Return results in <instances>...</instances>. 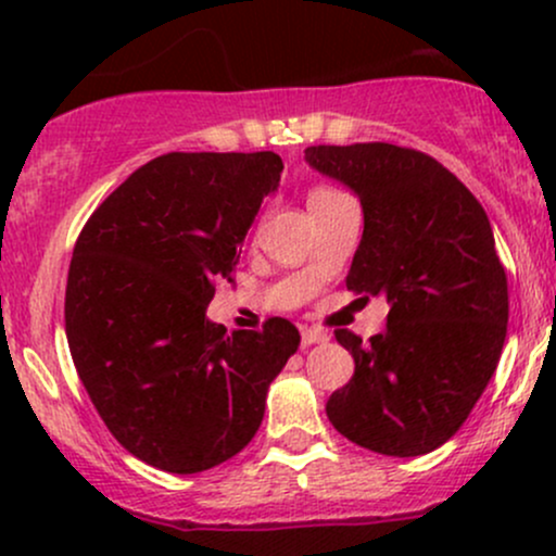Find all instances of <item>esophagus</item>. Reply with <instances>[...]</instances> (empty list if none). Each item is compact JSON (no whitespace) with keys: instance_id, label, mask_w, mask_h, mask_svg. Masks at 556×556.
Returning <instances> with one entry per match:
<instances>
[{"instance_id":"34e87169","label":"esophagus","mask_w":556,"mask_h":556,"mask_svg":"<svg viewBox=\"0 0 556 556\" xmlns=\"http://www.w3.org/2000/svg\"><path fill=\"white\" fill-rule=\"evenodd\" d=\"M329 340V334H324L321 329H311L305 327L300 331V342H303V348H311V344H324Z\"/></svg>"}]
</instances>
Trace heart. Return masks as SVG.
<instances>
[{"mask_svg":"<svg viewBox=\"0 0 556 556\" xmlns=\"http://www.w3.org/2000/svg\"><path fill=\"white\" fill-rule=\"evenodd\" d=\"M329 195H337V190H329V188H316V190H311V195H308V203H314V201H321V198H329Z\"/></svg>","mask_w":556,"mask_h":556,"instance_id":"b5f03b06","label":"heart"}]
</instances>
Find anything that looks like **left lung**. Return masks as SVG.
<instances>
[{
	"label": "left lung",
	"instance_id": "1",
	"mask_svg": "<svg viewBox=\"0 0 556 556\" xmlns=\"http://www.w3.org/2000/svg\"><path fill=\"white\" fill-rule=\"evenodd\" d=\"M305 162L358 195L363 238L348 290L384 298L387 329L334 331L355 374L327 402L350 442L433 452L470 416L507 334V274L489 216L437 159L392 143L311 146Z\"/></svg>",
	"mask_w": 556,
	"mask_h": 556
}]
</instances>
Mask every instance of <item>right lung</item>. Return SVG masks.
Instances as JSON below:
<instances>
[{"label":"right lung","instance_id":"add662e5","mask_svg":"<svg viewBox=\"0 0 556 556\" xmlns=\"http://www.w3.org/2000/svg\"><path fill=\"white\" fill-rule=\"evenodd\" d=\"M282 159L167 154L132 172L75 242L70 355L106 429L138 460L201 473L256 437L266 392L298 350L287 318L264 331L208 321Z\"/></svg>","mask_w":556,"mask_h":556}]
</instances>
